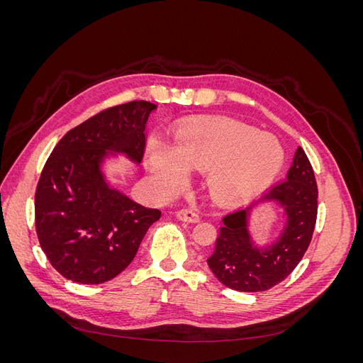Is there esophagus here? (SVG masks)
Masks as SVG:
<instances>
[{"mask_svg":"<svg viewBox=\"0 0 363 363\" xmlns=\"http://www.w3.org/2000/svg\"><path fill=\"white\" fill-rule=\"evenodd\" d=\"M175 216H177V219H180V221H184V223H199L200 221V216L195 212L189 211V208H182V211L175 213Z\"/></svg>","mask_w":363,"mask_h":363,"instance_id":"obj_1","label":"esophagus"}]
</instances>
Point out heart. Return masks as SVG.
Wrapping results in <instances>:
<instances>
[{"label":"heart","instance_id":"b5f03b06","mask_svg":"<svg viewBox=\"0 0 363 363\" xmlns=\"http://www.w3.org/2000/svg\"><path fill=\"white\" fill-rule=\"evenodd\" d=\"M148 168L163 191H175L188 182L189 171L206 172L215 199L242 201L277 177L284 150L268 133L233 121L191 125L175 139L174 148L148 140Z\"/></svg>","mask_w":363,"mask_h":363}]
</instances>
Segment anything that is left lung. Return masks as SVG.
Returning <instances> with one entry per match:
<instances>
[{"label": "left lung", "mask_w": 363, "mask_h": 363, "mask_svg": "<svg viewBox=\"0 0 363 363\" xmlns=\"http://www.w3.org/2000/svg\"><path fill=\"white\" fill-rule=\"evenodd\" d=\"M265 202L282 208L285 218L279 236L259 246L249 230L250 216ZM318 211V188L312 164L296 148L286 180L271 188L252 206L224 216L215 250L207 259L213 276L224 286L240 292L267 291L283 281L298 265L311 244Z\"/></svg>", "instance_id": "8db88e82"}]
</instances>
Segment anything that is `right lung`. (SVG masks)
Instances as JSON below:
<instances>
[{"label": "right lung", "instance_id": "right-lung-1", "mask_svg": "<svg viewBox=\"0 0 363 363\" xmlns=\"http://www.w3.org/2000/svg\"><path fill=\"white\" fill-rule=\"evenodd\" d=\"M157 106L131 101L107 108L65 135L42 169L35 195L36 233L65 279L100 284L135 259L160 211L133 201L108 182L104 163L124 156L139 164L145 128Z\"/></svg>", "mask_w": 363, "mask_h": 363}]
</instances>
